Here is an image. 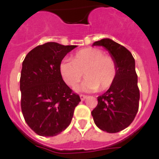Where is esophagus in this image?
<instances>
[{
	"label": "esophagus",
	"instance_id": "esophagus-1",
	"mask_svg": "<svg viewBox=\"0 0 159 159\" xmlns=\"http://www.w3.org/2000/svg\"><path fill=\"white\" fill-rule=\"evenodd\" d=\"M87 97V96H85V95H82V94L80 95V98H81V100H82V101H84V100L86 99Z\"/></svg>",
	"mask_w": 159,
	"mask_h": 159
}]
</instances>
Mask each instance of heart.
<instances>
[{"mask_svg": "<svg viewBox=\"0 0 159 159\" xmlns=\"http://www.w3.org/2000/svg\"><path fill=\"white\" fill-rule=\"evenodd\" d=\"M59 71L65 82L70 87L77 86L85 74L86 80L75 89L96 92L98 89L106 91L114 84L118 74V66L115 58L105 54L102 49L87 48L76 52L72 61L62 60Z\"/></svg>", "mask_w": 159, "mask_h": 159, "instance_id": "b5f03b06", "label": "heart"}]
</instances>
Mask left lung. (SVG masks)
Wrapping results in <instances>:
<instances>
[{
    "label": "left lung",
    "instance_id": "1",
    "mask_svg": "<svg viewBox=\"0 0 159 159\" xmlns=\"http://www.w3.org/2000/svg\"><path fill=\"white\" fill-rule=\"evenodd\" d=\"M93 45L103 46L117 62L116 82L104 94L97 97L98 104L92 111L95 124L107 133H117L127 128L139 110V89L135 62L129 51L110 39L97 41Z\"/></svg>",
    "mask_w": 159,
    "mask_h": 159
}]
</instances>
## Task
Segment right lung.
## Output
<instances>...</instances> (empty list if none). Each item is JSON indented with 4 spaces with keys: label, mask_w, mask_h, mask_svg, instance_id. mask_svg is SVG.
I'll return each mask as SVG.
<instances>
[{
    "label": "right lung",
    "mask_w": 159,
    "mask_h": 159,
    "mask_svg": "<svg viewBox=\"0 0 159 159\" xmlns=\"http://www.w3.org/2000/svg\"><path fill=\"white\" fill-rule=\"evenodd\" d=\"M76 47L48 42L33 48L24 59L21 111L27 125L39 135L50 137L64 130L81 102L59 71L62 58Z\"/></svg>",
    "instance_id": "obj_1"
}]
</instances>
